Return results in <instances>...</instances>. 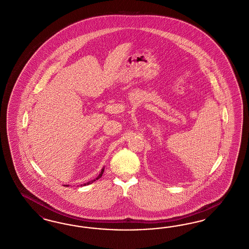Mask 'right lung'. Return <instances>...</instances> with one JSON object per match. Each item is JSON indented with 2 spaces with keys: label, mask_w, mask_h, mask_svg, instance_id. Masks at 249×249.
<instances>
[{
  "label": "right lung",
  "mask_w": 249,
  "mask_h": 249,
  "mask_svg": "<svg viewBox=\"0 0 249 249\" xmlns=\"http://www.w3.org/2000/svg\"><path fill=\"white\" fill-rule=\"evenodd\" d=\"M104 170H105V168H103V169H102V170H101V172H100L99 175H98V176H97V177H96V178H95V179H92V180H89V181H88V182H87V183H84V184H81V186H82V185H89V183H91V182H93V181H95V180H96V179H100V178H101V177H102V175H103V173H104ZM65 186H69V185H65Z\"/></svg>",
  "instance_id": "obj_1"
}]
</instances>
